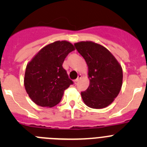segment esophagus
<instances>
[{
  "instance_id": "esophagus-1",
  "label": "esophagus",
  "mask_w": 147,
  "mask_h": 147,
  "mask_svg": "<svg viewBox=\"0 0 147 147\" xmlns=\"http://www.w3.org/2000/svg\"><path fill=\"white\" fill-rule=\"evenodd\" d=\"M81 78H82V75H78V78H77L76 80H75V82H78V81H79L81 79Z\"/></svg>"
}]
</instances>
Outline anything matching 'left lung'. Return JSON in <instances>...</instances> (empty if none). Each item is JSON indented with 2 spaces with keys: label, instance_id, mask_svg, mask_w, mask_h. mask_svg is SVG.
I'll list each match as a JSON object with an SVG mask.
<instances>
[{
  "label": "left lung",
  "instance_id": "8db88e82",
  "mask_svg": "<svg viewBox=\"0 0 147 147\" xmlns=\"http://www.w3.org/2000/svg\"><path fill=\"white\" fill-rule=\"evenodd\" d=\"M74 45L88 66L90 85L81 92L83 102L93 109L109 106L121 90L123 79L121 65L113 55L100 44L82 41Z\"/></svg>",
  "mask_w": 147,
  "mask_h": 147
}]
</instances>
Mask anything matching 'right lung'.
<instances>
[{"label": "right lung", "instance_id": "right-lung-1", "mask_svg": "<svg viewBox=\"0 0 147 147\" xmlns=\"http://www.w3.org/2000/svg\"><path fill=\"white\" fill-rule=\"evenodd\" d=\"M75 50L67 41H56L42 47L26 66L24 85L37 105L52 107L59 103L66 89L73 84L63 67L65 57Z\"/></svg>", "mask_w": 147, "mask_h": 147}]
</instances>
